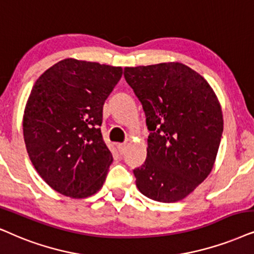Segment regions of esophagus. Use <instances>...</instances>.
Wrapping results in <instances>:
<instances>
[{"label":"esophagus","mask_w":254,"mask_h":254,"mask_svg":"<svg viewBox=\"0 0 254 254\" xmlns=\"http://www.w3.org/2000/svg\"><path fill=\"white\" fill-rule=\"evenodd\" d=\"M126 147H127V143L126 142L118 143L117 144V148H118V150H119L120 154H124V151H125V149H126Z\"/></svg>","instance_id":"34e87169"}]
</instances>
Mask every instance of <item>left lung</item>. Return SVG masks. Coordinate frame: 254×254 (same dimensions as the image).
<instances>
[{"label":"left lung","instance_id":"8db88e82","mask_svg":"<svg viewBox=\"0 0 254 254\" xmlns=\"http://www.w3.org/2000/svg\"><path fill=\"white\" fill-rule=\"evenodd\" d=\"M125 79L142 104L147 159L133 170L148 198L181 200L211 173L223 133L220 104L209 83L182 63L125 67Z\"/></svg>","mask_w":254,"mask_h":254}]
</instances>
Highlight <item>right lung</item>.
Returning a JSON list of instances; mask_svg holds the SVG:
<instances>
[{"label": "right lung", "instance_id": "right-lung-1", "mask_svg": "<svg viewBox=\"0 0 254 254\" xmlns=\"http://www.w3.org/2000/svg\"><path fill=\"white\" fill-rule=\"evenodd\" d=\"M120 66L66 58L32 87L23 115L29 157L52 189L72 198L99 191L113 156L101 135L103 107Z\"/></svg>", "mask_w": 254, "mask_h": 254}]
</instances>
